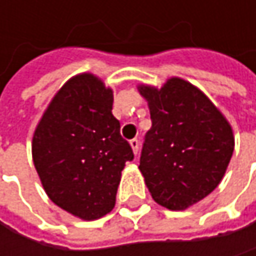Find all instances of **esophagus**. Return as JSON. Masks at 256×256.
<instances>
[{
  "mask_svg": "<svg viewBox=\"0 0 256 256\" xmlns=\"http://www.w3.org/2000/svg\"><path fill=\"white\" fill-rule=\"evenodd\" d=\"M130 146H132V150H133V154L136 156V154L139 152V140H138V139H132V140H130Z\"/></svg>",
  "mask_w": 256,
  "mask_h": 256,
  "instance_id": "esophagus-1",
  "label": "esophagus"
}]
</instances>
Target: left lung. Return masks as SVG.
Segmentation results:
<instances>
[{
  "label": "left lung",
  "mask_w": 256,
  "mask_h": 256,
  "mask_svg": "<svg viewBox=\"0 0 256 256\" xmlns=\"http://www.w3.org/2000/svg\"><path fill=\"white\" fill-rule=\"evenodd\" d=\"M152 126L139 170L156 203L185 210L222 180L234 151L228 120L194 84L169 78L160 88L139 84Z\"/></svg>",
  "instance_id": "left-lung-1"
}]
</instances>
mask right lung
Listing matches in <instances>:
<instances>
[{
	"label": "right lung",
	"mask_w": 256,
	"mask_h": 256,
	"mask_svg": "<svg viewBox=\"0 0 256 256\" xmlns=\"http://www.w3.org/2000/svg\"><path fill=\"white\" fill-rule=\"evenodd\" d=\"M114 94L82 72L53 96L32 136V160L48 198L82 221L116 206L117 188L133 151L112 116Z\"/></svg>",
	"instance_id": "obj_1"
}]
</instances>
